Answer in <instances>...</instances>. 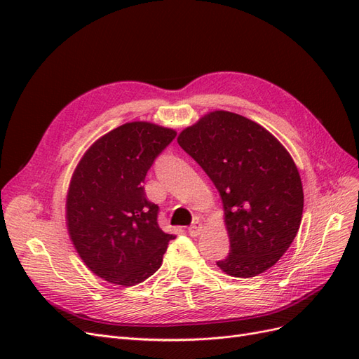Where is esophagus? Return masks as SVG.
Segmentation results:
<instances>
[{"label": "esophagus", "mask_w": 359, "mask_h": 359, "mask_svg": "<svg viewBox=\"0 0 359 359\" xmlns=\"http://www.w3.org/2000/svg\"><path fill=\"white\" fill-rule=\"evenodd\" d=\"M201 231H202V223L198 220V222H194L190 227H189V233L191 235V236H198L199 233H201Z\"/></svg>", "instance_id": "esophagus-1"}]
</instances>
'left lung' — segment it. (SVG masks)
<instances>
[{
	"mask_svg": "<svg viewBox=\"0 0 359 359\" xmlns=\"http://www.w3.org/2000/svg\"><path fill=\"white\" fill-rule=\"evenodd\" d=\"M180 147L219 190L229 255L217 265L232 277H255L277 264L298 233L304 193L290 154L262 126L215 111L182 130Z\"/></svg>",
	"mask_w": 359,
	"mask_h": 359,
	"instance_id": "left-lung-1",
	"label": "left lung"
}]
</instances>
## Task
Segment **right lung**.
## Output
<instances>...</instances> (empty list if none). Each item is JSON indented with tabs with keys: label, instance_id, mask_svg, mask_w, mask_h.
<instances>
[{
	"label": "right lung",
	"instance_id": "1",
	"mask_svg": "<svg viewBox=\"0 0 359 359\" xmlns=\"http://www.w3.org/2000/svg\"><path fill=\"white\" fill-rule=\"evenodd\" d=\"M177 133L136 121L114 128L86 151L67 193V227L76 252L95 276L135 286L161 266L175 235L158 226V206L142 182Z\"/></svg>",
	"mask_w": 359,
	"mask_h": 359
}]
</instances>
